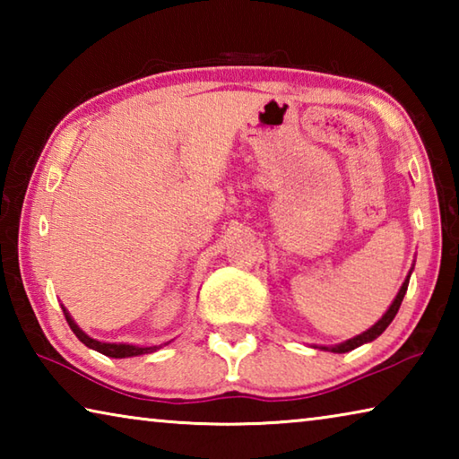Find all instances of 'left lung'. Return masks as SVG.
I'll use <instances>...</instances> for the list:
<instances>
[{
    "label": "left lung",
    "mask_w": 459,
    "mask_h": 459,
    "mask_svg": "<svg viewBox=\"0 0 459 459\" xmlns=\"http://www.w3.org/2000/svg\"><path fill=\"white\" fill-rule=\"evenodd\" d=\"M409 277H411V273L407 275L405 281H403L401 290H399V293H397V298H394L391 307L386 309V314H385L383 317H380V320H378L375 325H372V328H368L367 332H362V333H359V336H354V338H351V340L342 342V344H336V346H322V351H330V352H336V354H344V352L354 351V348H359V346H362V344H367V342H372L375 338H378L380 333H383V332L388 328V324H391V322L394 320V316H397L399 307H401V301H403V298H405V293H407Z\"/></svg>",
    "instance_id": "obj_1"
}]
</instances>
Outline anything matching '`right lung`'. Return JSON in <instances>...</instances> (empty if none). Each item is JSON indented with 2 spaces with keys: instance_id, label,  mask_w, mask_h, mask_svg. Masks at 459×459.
<instances>
[{
  "instance_id": "1",
  "label": "right lung",
  "mask_w": 459,
  "mask_h": 459,
  "mask_svg": "<svg viewBox=\"0 0 459 459\" xmlns=\"http://www.w3.org/2000/svg\"><path fill=\"white\" fill-rule=\"evenodd\" d=\"M62 312H65V317H66L68 325H71V330L76 333V338H79L84 346H89V348H92V351H97L105 356H111V359H129V356L150 354V352H155L161 348V344L160 346H134V344H111V342H99L95 338L87 336V333H84L79 325L74 324L71 314L66 312V307H62Z\"/></svg>"
}]
</instances>
